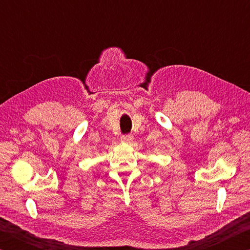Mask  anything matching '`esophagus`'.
Returning <instances> with one entry per match:
<instances>
[{
  "label": "esophagus",
  "mask_w": 250,
  "mask_h": 250,
  "mask_svg": "<svg viewBox=\"0 0 250 250\" xmlns=\"http://www.w3.org/2000/svg\"><path fill=\"white\" fill-rule=\"evenodd\" d=\"M121 140L122 142H125V143H130L131 141L133 140V135L132 134H124L121 137Z\"/></svg>",
  "instance_id": "obj_1"
}]
</instances>
